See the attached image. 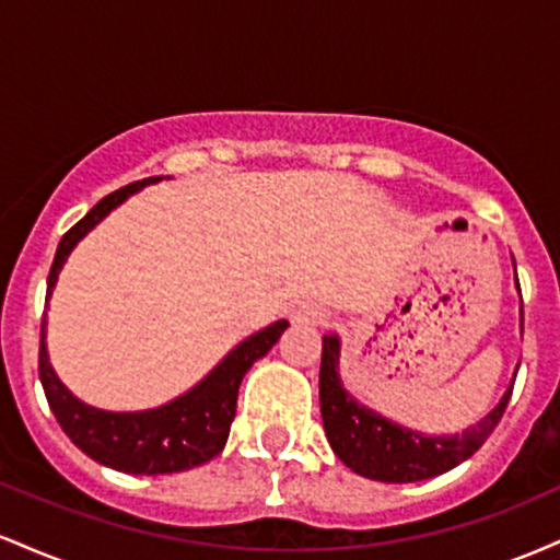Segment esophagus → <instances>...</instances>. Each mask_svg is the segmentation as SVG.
<instances>
[{"mask_svg": "<svg viewBox=\"0 0 560 560\" xmlns=\"http://www.w3.org/2000/svg\"><path fill=\"white\" fill-rule=\"evenodd\" d=\"M289 318H292V324H324L326 313L316 305H307V302H302V305L292 307Z\"/></svg>", "mask_w": 560, "mask_h": 560, "instance_id": "1", "label": "esophagus"}]
</instances>
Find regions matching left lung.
I'll return each instance as SVG.
<instances>
[{
	"instance_id": "1",
	"label": "left lung",
	"mask_w": 560,
	"mask_h": 560,
	"mask_svg": "<svg viewBox=\"0 0 560 560\" xmlns=\"http://www.w3.org/2000/svg\"><path fill=\"white\" fill-rule=\"evenodd\" d=\"M513 271H516V260H513ZM516 289L518 298H522L518 276ZM339 355H342V342H339L337 334H326L318 376L320 416H324L326 436H329L334 455L350 471L361 474L365 479L387 481V485H408V481L440 477V474L471 458L485 445L487 436L494 432L498 421L503 419L513 382H516V374H513L500 402L474 427L464 429L460 434H427L419 429L402 427V423L387 419L369 405L358 402L342 384Z\"/></svg>"
}]
</instances>
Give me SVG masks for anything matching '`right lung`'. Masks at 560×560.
Instances as JSON below:
<instances>
[{
    "label": "right lung",
    "mask_w": 560,
    "mask_h": 560,
    "mask_svg": "<svg viewBox=\"0 0 560 560\" xmlns=\"http://www.w3.org/2000/svg\"><path fill=\"white\" fill-rule=\"evenodd\" d=\"M158 178L133 182L113 191L94 205L60 240L52 271L47 281V302L57 287V276L68 262V255L96 223L105 221L115 208L137 195L144 186L158 184ZM289 320H273L266 329L249 334L208 376L199 378L184 395L171 402L147 410H102L86 405L70 392L55 374L47 352V316L42 320V347H38V378L44 395L52 408L57 423L70 436L75 447L83 450L96 464L124 474H176L208 464L226 447L231 421L236 416V395L244 374L279 342Z\"/></svg>",
    "instance_id": "1"
}]
</instances>
